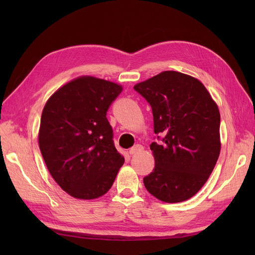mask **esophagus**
<instances>
[{"label":"esophagus","instance_id":"esophagus-1","mask_svg":"<svg viewBox=\"0 0 255 255\" xmlns=\"http://www.w3.org/2000/svg\"><path fill=\"white\" fill-rule=\"evenodd\" d=\"M143 151V146L141 144H135L133 148H130L128 153L130 154V155H133V154H137L139 152H142Z\"/></svg>","mask_w":255,"mask_h":255}]
</instances>
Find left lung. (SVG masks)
<instances>
[{"label": "left lung", "instance_id": "8db88e82", "mask_svg": "<svg viewBox=\"0 0 255 255\" xmlns=\"http://www.w3.org/2000/svg\"><path fill=\"white\" fill-rule=\"evenodd\" d=\"M134 89L152 107L154 133L164 136L163 142L150 144L155 167L143 177L144 187L163 202L186 201L202 188L219 157L218 105L198 79L177 71L160 72Z\"/></svg>", "mask_w": 255, "mask_h": 255}]
</instances>
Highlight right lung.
I'll list each match as a JSON object with an SVG mask.
<instances>
[{"instance_id": "obj_1", "label": "right lung", "mask_w": 255, "mask_h": 255, "mask_svg": "<svg viewBox=\"0 0 255 255\" xmlns=\"http://www.w3.org/2000/svg\"><path fill=\"white\" fill-rule=\"evenodd\" d=\"M122 89L117 83L83 75L58 88L43 107L38 133L42 157L54 181L73 198L105 195L125 163L106 118Z\"/></svg>"}]
</instances>
